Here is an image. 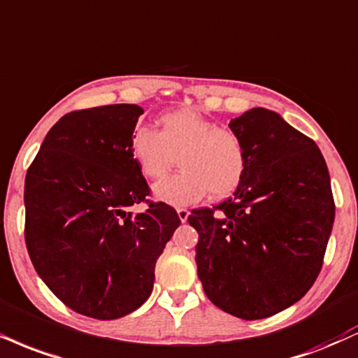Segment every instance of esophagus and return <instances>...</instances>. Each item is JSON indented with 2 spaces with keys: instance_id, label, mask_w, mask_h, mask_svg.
I'll use <instances>...</instances> for the list:
<instances>
[{
  "instance_id": "34e87169",
  "label": "esophagus",
  "mask_w": 358,
  "mask_h": 358,
  "mask_svg": "<svg viewBox=\"0 0 358 358\" xmlns=\"http://www.w3.org/2000/svg\"><path fill=\"white\" fill-rule=\"evenodd\" d=\"M176 213H178V218L180 222L185 223L188 220V215H190V212H188L187 208H176Z\"/></svg>"
}]
</instances>
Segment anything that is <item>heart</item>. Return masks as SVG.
<instances>
[{
    "mask_svg": "<svg viewBox=\"0 0 358 358\" xmlns=\"http://www.w3.org/2000/svg\"><path fill=\"white\" fill-rule=\"evenodd\" d=\"M158 124V131L138 124L130 136V155L146 178H162L179 155L182 170L155 185L157 200L188 205L206 192L223 198L238 187L247 170V152L236 133L190 108L162 115Z\"/></svg>",
    "mask_w": 358,
    "mask_h": 358,
    "instance_id": "heart-1",
    "label": "heart"
}]
</instances>
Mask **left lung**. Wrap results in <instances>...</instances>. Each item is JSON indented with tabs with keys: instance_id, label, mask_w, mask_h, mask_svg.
<instances>
[{
	"instance_id": "left-lung-1",
	"label": "left lung",
	"mask_w": 358,
	"mask_h": 358,
	"mask_svg": "<svg viewBox=\"0 0 358 358\" xmlns=\"http://www.w3.org/2000/svg\"><path fill=\"white\" fill-rule=\"evenodd\" d=\"M247 152L234 196L192 210L198 278L212 303L243 320L299 302L324 262L335 218L330 175L315 141L278 113L252 108L228 123Z\"/></svg>"
}]
</instances>
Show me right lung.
<instances>
[{
  "instance_id": "obj_1",
  "label": "right lung",
  "mask_w": 358,
  "mask_h": 358,
  "mask_svg": "<svg viewBox=\"0 0 358 358\" xmlns=\"http://www.w3.org/2000/svg\"><path fill=\"white\" fill-rule=\"evenodd\" d=\"M143 108L73 111L45 136L24 182V238L34 270L64 305L113 320L153 290L155 265L178 215L166 203L130 212L150 193L130 155Z\"/></svg>"
}]
</instances>
